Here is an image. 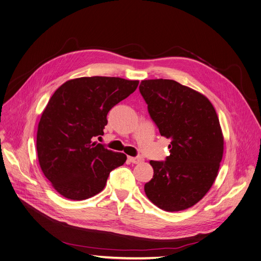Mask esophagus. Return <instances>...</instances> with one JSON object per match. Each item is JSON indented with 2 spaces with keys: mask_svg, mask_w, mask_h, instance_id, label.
Listing matches in <instances>:
<instances>
[{
  "mask_svg": "<svg viewBox=\"0 0 261 261\" xmlns=\"http://www.w3.org/2000/svg\"><path fill=\"white\" fill-rule=\"evenodd\" d=\"M128 160L132 162V163H135V164H138V163H141L143 161V158L138 156V157H128Z\"/></svg>",
  "mask_w": 261,
  "mask_h": 261,
  "instance_id": "34e87169",
  "label": "esophagus"
}]
</instances>
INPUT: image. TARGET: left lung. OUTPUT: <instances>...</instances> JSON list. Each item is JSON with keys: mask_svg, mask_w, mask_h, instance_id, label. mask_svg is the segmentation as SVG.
<instances>
[{"mask_svg": "<svg viewBox=\"0 0 261 261\" xmlns=\"http://www.w3.org/2000/svg\"><path fill=\"white\" fill-rule=\"evenodd\" d=\"M171 155L150 160L154 176L144 186L149 200L167 212L196 204L217 177L223 137L215 109L203 95L174 80H144L139 86Z\"/></svg>", "mask_w": 261, "mask_h": 261, "instance_id": "left-lung-1", "label": "left lung"}]
</instances>
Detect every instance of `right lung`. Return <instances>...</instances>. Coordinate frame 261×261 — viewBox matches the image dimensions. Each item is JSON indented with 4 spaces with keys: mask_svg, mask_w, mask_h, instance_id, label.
<instances>
[{
    "mask_svg": "<svg viewBox=\"0 0 261 261\" xmlns=\"http://www.w3.org/2000/svg\"><path fill=\"white\" fill-rule=\"evenodd\" d=\"M138 84L116 76H83L55 91L39 122L37 151L43 174L58 193L70 200L93 197L110 173L124 164V154L94 138L103 136L107 114Z\"/></svg>",
    "mask_w": 261,
    "mask_h": 261,
    "instance_id": "obj_1",
    "label": "right lung"
}]
</instances>
